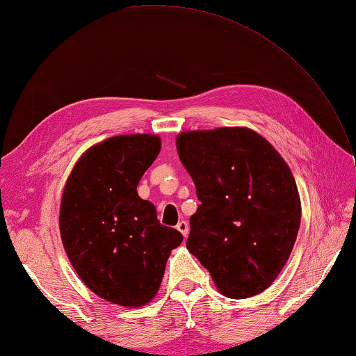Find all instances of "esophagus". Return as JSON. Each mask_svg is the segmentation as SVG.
<instances>
[{
  "label": "esophagus",
  "mask_w": 356,
  "mask_h": 356,
  "mask_svg": "<svg viewBox=\"0 0 356 356\" xmlns=\"http://www.w3.org/2000/svg\"><path fill=\"white\" fill-rule=\"evenodd\" d=\"M177 229L186 238V236H188V233H189V223L186 220H179L178 225H177Z\"/></svg>",
  "instance_id": "1"
}]
</instances>
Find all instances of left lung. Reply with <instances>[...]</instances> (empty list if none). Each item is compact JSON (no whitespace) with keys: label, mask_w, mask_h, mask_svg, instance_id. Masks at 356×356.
Instances as JSON below:
<instances>
[{"label":"left lung","mask_w":356,"mask_h":356,"mask_svg":"<svg viewBox=\"0 0 356 356\" xmlns=\"http://www.w3.org/2000/svg\"><path fill=\"white\" fill-rule=\"evenodd\" d=\"M177 147L200 200L186 247L222 294H259L282 272L300 227V198L288 164L247 128L188 131Z\"/></svg>","instance_id":"1"}]
</instances>
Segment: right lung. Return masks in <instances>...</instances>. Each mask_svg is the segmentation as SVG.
<instances>
[{
  "label": "right lung",
  "instance_id": "add662e5",
  "mask_svg": "<svg viewBox=\"0 0 356 356\" xmlns=\"http://www.w3.org/2000/svg\"><path fill=\"white\" fill-rule=\"evenodd\" d=\"M161 149L159 137L117 136L87 149L60 202L62 244L81 280L97 296L140 307L158 292L167 258L183 242L159 223L152 202L137 195Z\"/></svg>",
  "mask_w": 356,
  "mask_h": 356
}]
</instances>
